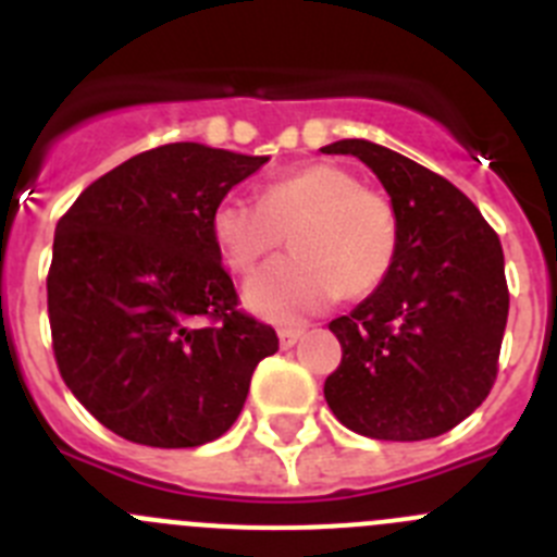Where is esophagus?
<instances>
[{
    "instance_id": "obj_1",
    "label": "esophagus",
    "mask_w": 557,
    "mask_h": 557,
    "mask_svg": "<svg viewBox=\"0 0 557 557\" xmlns=\"http://www.w3.org/2000/svg\"><path fill=\"white\" fill-rule=\"evenodd\" d=\"M304 329L301 326H284L278 329V339H282V348H293L298 339H301Z\"/></svg>"
}]
</instances>
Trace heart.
I'll list each match as a JSON object with an SVG mask.
<instances>
[{
	"instance_id": "b5f03b06",
	"label": "heart",
	"mask_w": 557,
	"mask_h": 557,
	"mask_svg": "<svg viewBox=\"0 0 557 557\" xmlns=\"http://www.w3.org/2000/svg\"><path fill=\"white\" fill-rule=\"evenodd\" d=\"M284 234L293 253L245 293L248 307L273 321H295L337 295L357 301L376 293L398 256L393 200L337 164L301 166L264 184L259 203L225 198L211 211V236L236 275L253 273Z\"/></svg>"
}]
</instances>
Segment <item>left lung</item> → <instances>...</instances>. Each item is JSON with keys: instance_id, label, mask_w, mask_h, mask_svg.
Wrapping results in <instances>:
<instances>
[{"instance_id": "8db88e82", "label": "left lung", "mask_w": 557, "mask_h": 557, "mask_svg": "<svg viewBox=\"0 0 557 557\" xmlns=\"http://www.w3.org/2000/svg\"><path fill=\"white\" fill-rule=\"evenodd\" d=\"M323 152L357 156L398 214V256L385 284L329 329L343 359L323 396L337 421L376 441L455 430L488 398L510 293L496 231L455 184L366 139Z\"/></svg>"}]
</instances>
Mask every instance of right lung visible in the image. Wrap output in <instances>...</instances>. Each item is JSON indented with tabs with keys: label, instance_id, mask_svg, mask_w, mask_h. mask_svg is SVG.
Wrapping results in <instances>:
<instances>
[{
	"label": "right lung",
	"instance_id": "obj_1",
	"mask_svg": "<svg viewBox=\"0 0 557 557\" xmlns=\"http://www.w3.org/2000/svg\"><path fill=\"white\" fill-rule=\"evenodd\" d=\"M264 156L175 141L81 191L58 220L47 309L58 371L125 441L189 449L231 430L275 329L239 309L211 211Z\"/></svg>",
	"mask_w": 557,
	"mask_h": 557
}]
</instances>
